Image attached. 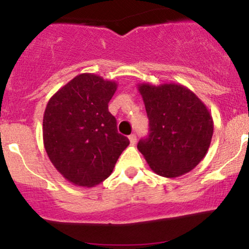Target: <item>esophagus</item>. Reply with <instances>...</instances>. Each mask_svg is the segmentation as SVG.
Masks as SVG:
<instances>
[{"label": "esophagus", "mask_w": 249, "mask_h": 249, "mask_svg": "<svg viewBox=\"0 0 249 249\" xmlns=\"http://www.w3.org/2000/svg\"><path fill=\"white\" fill-rule=\"evenodd\" d=\"M128 141H130L131 145H134V144H136V142H137V137H136V134H130V136H128Z\"/></svg>", "instance_id": "esophagus-1"}]
</instances>
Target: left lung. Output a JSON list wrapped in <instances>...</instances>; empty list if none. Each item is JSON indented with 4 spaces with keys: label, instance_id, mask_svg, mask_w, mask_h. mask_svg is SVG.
Listing matches in <instances>:
<instances>
[{
    "label": "left lung",
    "instance_id": "obj_1",
    "mask_svg": "<svg viewBox=\"0 0 249 249\" xmlns=\"http://www.w3.org/2000/svg\"><path fill=\"white\" fill-rule=\"evenodd\" d=\"M150 122V133L138 150L153 172L177 178L206 156L213 136L210 111L196 93L177 83L138 84Z\"/></svg>",
    "mask_w": 249,
    "mask_h": 249
}]
</instances>
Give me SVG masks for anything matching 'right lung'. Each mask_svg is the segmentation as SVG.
Wrapping results in <instances>:
<instances>
[{"mask_svg": "<svg viewBox=\"0 0 249 249\" xmlns=\"http://www.w3.org/2000/svg\"><path fill=\"white\" fill-rule=\"evenodd\" d=\"M117 87L101 76L81 73L59 89L45 107V151L56 170L77 186L104 181L130 144L108 112Z\"/></svg>", "mask_w": 249, "mask_h": 249, "instance_id": "add662e5", "label": "right lung"}]
</instances>
